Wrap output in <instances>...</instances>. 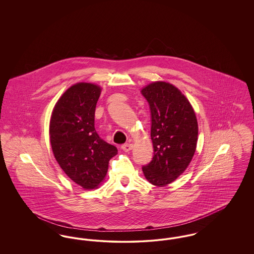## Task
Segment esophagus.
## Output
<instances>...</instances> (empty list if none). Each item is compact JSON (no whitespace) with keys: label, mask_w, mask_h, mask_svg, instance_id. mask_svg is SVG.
<instances>
[{"label":"esophagus","mask_w":254,"mask_h":254,"mask_svg":"<svg viewBox=\"0 0 254 254\" xmlns=\"http://www.w3.org/2000/svg\"><path fill=\"white\" fill-rule=\"evenodd\" d=\"M121 148L124 151L128 152V151H130L132 149L133 145L132 144H125V145H122Z\"/></svg>","instance_id":"obj_1"}]
</instances>
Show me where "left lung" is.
Here are the masks:
<instances>
[{"label": "left lung", "mask_w": 254, "mask_h": 254, "mask_svg": "<svg viewBox=\"0 0 254 254\" xmlns=\"http://www.w3.org/2000/svg\"><path fill=\"white\" fill-rule=\"evenodd\" d=\"M151 115L150 136L154 155L142 169L150 184L164 187L188 168L196 150L198 123L181 91L166 82H154L141 90Z\"/></svg>", "instance_id": "left-lung-1"}]
</instances>
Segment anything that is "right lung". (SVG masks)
I'll use <instances>...</instances> for the list:
<instances>
[{
  "label": "right lung",
  "mask_w": 254,
  "mask_h": 254,
  "mask_svg": "<svg viewBox=\"0 0 254 254\" xmlns=\"http://www.w3.org/2000/svg\"><path fill=\"white\" fill-rule=\"evenodd\" d=\"M101 87L89 83L70 86L56 103L49 124L54 157L61 169L85 190H93L105 179L116 146L101 139L94 116Z\"/></svg>",
  "instance_id": "1"
}]
</instances>
